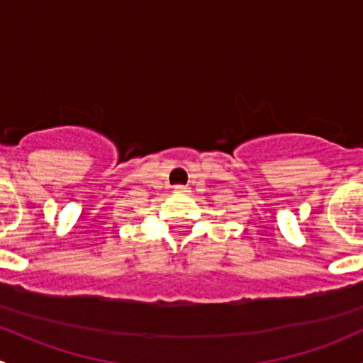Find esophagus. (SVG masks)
<instances>
[{"label": "esophagus", "mask_w": 363, "mask_h": 363, "mask_svg": "<svg viewBox=\"0 0 363 363\" xmlns=\"http://www.w3.org/2000/svg\"><path fill=\"white\" fill-rule=\"evenodd\" d=\"M174 193H188L186 186H174Z\"/></svg>", "instance_id": "1"}]
</instances>
